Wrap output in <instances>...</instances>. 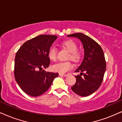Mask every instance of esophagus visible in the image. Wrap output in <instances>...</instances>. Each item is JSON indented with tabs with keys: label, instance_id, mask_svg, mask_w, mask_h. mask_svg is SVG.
Here are the masks:
<instances>
[{
	"label": "esophagus",
	"instance_id": "esophagus-1",
	"mask_svg": "<svg viewBox=\"0 0 122 122\" xmlns=\"http://www.w3.org/2000/svg\"><path fill=\"white\" fill-rule=\"evenodd\" d=\"M60 75L62 76H67V74H60Z\"/></svg>",
	"mask_w": 122,
	"mask_h": 122
}]
</instances>
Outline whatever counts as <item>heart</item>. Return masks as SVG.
I'll return each instance as SVG.
<instances>
[{
	"instance_id": "1",
	"label": "heart",
	"mask_w": 122,
	"mask_h": 122,
	"mask_svg": "<svg viewBox=\"0 0 122 122\" xmlns=\"http://www.w3.org/2000/svg\"><path fill=\"white\" fill-rule=\"evenodd\" d=\"M62 45L67 51L69 52L67 58L71 59L77 62L81 58V54L78 51V45L72 40L66 41L62 43ZM48 56L52 61H55L57 59V50L53 46L51 47L48 52ZM73 67V65L70 61L60 62L52 66V70L55 72L63 74L71 70Z\"/></svg>"
}]
</instances>
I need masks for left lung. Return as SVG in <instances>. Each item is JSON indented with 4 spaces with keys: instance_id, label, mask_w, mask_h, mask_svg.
<instances>
[{
    "instance_id": "obj_1",
    "label": "left lung",
    "mask_w": 122,
    "mask_h": 122,
    "mask_svg": "<svg viewBox=\"0 0 122 122\" xmlns=\"http://www.w3.org/2000/svg\"><path fill=\"white\" fill-rule=\"evenodd\" d=\"M67 36L79 39L84 51L82 62L75 71L81 73L75 76L76 83L71 88L80 96H88L97 90L103 81L106 70L104 52L96 41L82 33L72 34Z\"/></svg>"
}]
</instances>
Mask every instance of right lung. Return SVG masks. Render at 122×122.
Segmentation results:
<instances>
[{
	"label": "right lung",
	"instance_id": "right-lung-1",
	"mask_svg": "<svg viewBox=\"0 0 122 122\" xmlns=\"http://www.w3.org/2000/svg\"><path fill=\"white\" fill-rule=\"evenodd\" d=\"M57 36L41 35L26 41L17 52L15 61V79L27 95L37 97L46 92L58 73L46 72L50 59L48 52Z\"/></svg>",
	"mask_w": 122,
	"mask_h": 122
}]
</instances>
